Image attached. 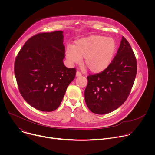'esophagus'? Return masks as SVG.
<instances>
[{"label": "esophagus", "mask_w": 155, "mask_h": 155, "mask_svg": "<svg viewBox=\"0 0 155 155\" xmlns=\"http://www.w3.org/2000/svg\"><path fill=\"white\" fill-rule=\"evenodd\" d=\"M81 74L79 72V71H77V72H76V77H80V76H81Z\"/></svg>", "instance_id": "esophagus-1"}]
</instances>
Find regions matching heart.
Listing matches in <instances>:
<instances>
[{
    "label": "heart",
    "mask_w": 155,
    "mask_h": 155,
    "mask_svg": "<svg viewBox=\"0 0 155 155\" xmlns=\"http://www.w3.org/2000/svg\"><path fill=\"white\" fill-rule=\"evenodd\" d=\"M117 50V43L114 38L91 35L76 40L74 46H68L65 55L71 64H79L84 58V64L88 69L97 74L112 63Z\"/></svg>",
    "instance_id": "1"
}]
</instances>
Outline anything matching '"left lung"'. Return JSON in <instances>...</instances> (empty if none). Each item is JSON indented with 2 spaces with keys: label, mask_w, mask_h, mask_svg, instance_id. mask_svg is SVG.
<instances>
[{
  "label": "left lung",
  "mask_w": 155,
  "mask_h": 155,
  "mask_svg": "<svg viewBox=\"0 0 155 155\" xmlns=\"http://www.w3.org/2000/svg\"><path fill=\"white\" fill-rule=\"evenodd\" d=\"M137 70L135 54L122 37L117 54L103 72L87 77L86 104L93 113L104 115L114 111L127 99Z\"/></svg>",
  "instance_id": "8db88e82"
}]
</instances>
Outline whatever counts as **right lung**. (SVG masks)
I'll return each mask as SVG.
<instances>
[{
  "label": "right lung",
  "mask_w": 155,
  "mask_h": 155,
  "mask_svg": "<svg viewBox=\"0 0 155 155\" xmlns=\"http://www.w3.org/2000/svg\"><path fill=\"white\" fill-rule=\"evenodd\" d=\"M61 31L37 34L25 43L15 61L18 89L24 99L42 112L58 108L75 78L76 69L63 63L65 47Z\"/></svg>",
  "instance_id": "1"
}]
</instances>
